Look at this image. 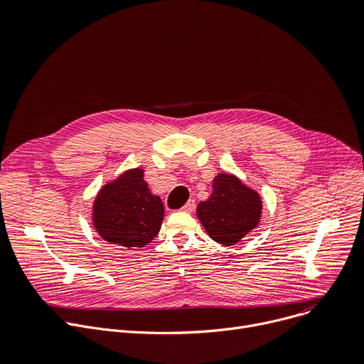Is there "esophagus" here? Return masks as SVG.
I'll return each mask as SVG.
<instances>
[{
	"mask_svg": "<svg viewBox=\"0 0 364 364\" xmlns=\"http://www.w3.org/2000/svg\"><path fill=\"white\" fill-rule=\"evenodd\" d=\"M195 206H196L195 200H188V202L181 208V210H183V212H193V210H195Z\"/></svg>",
	"mask_w": 364,
	"mask_h": 364,
	"instance_id": "34e87169",
	"label": "esophagus"
}]
</instances>
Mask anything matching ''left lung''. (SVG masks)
Wrapping results in <instances>:
<instances>
[{
	"label": "left lung",
	"mask_w": 364,
	"mask_h": 364,
	"mask_svg": "<svg viewBox=\"0 0 364 364\" xmlns=\"http://www.w3.org/2000/svg\"><path fill=\"white\" fill-rule=\"evenodd\" d=\"M196 213L213 241L234 246L259 225L262 199L234 174L220 173L213 178L212 195L198 205Z\"/></svg>",
	"instance_id": "1"
}]
</instances>
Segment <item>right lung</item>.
Masks as SVG:
<instances>
[{"label":"right lung","mask_w":364,"mask_h":364,"mask_svg":"<svg viewBox=\"0 0 364 364\" xmlns=\"http://www.w3.org/2000/svg\"><path fill=\"white\" fill-rule=\"evenodd\" d=\"M164 203L143 180V169L132 168L102 186L92 206V224L109 245L129 250L144 247L156 237Z\"/></svg>","instance_id":"right-lung-1"}]
</instances>
